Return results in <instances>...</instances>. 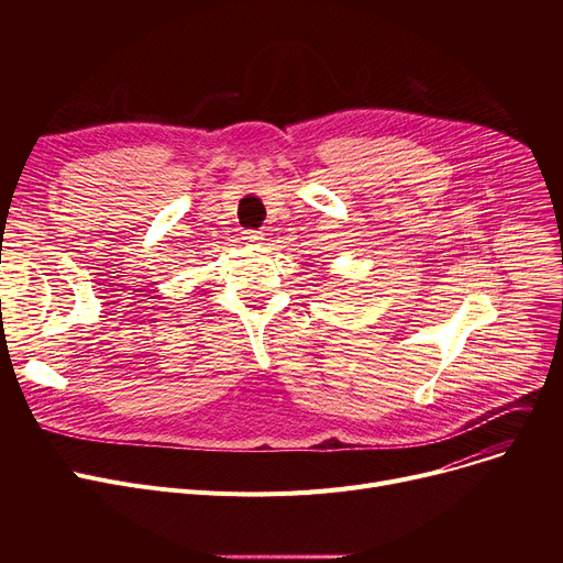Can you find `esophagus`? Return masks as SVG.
<instances>
[{"label": "esophagus", "instance_id": "obj_1", "mask_svg": "<svg viewBox=\"0 0 563 563\" xmlns=\"http://www.w3.org/2000/svg\"><path fill=\"white\" fill-rule=\"evenodd\" d=\"M242 240H244L246 244H260V242H262V232L255 230V228H249V230L242 232Z\"/></svg>", "mask_w": 563, "mask_h": 563}]
</instances>
